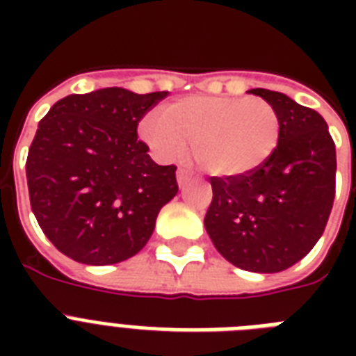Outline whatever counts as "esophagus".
Masks as SVG:
<instances>
[{
	"label": "esophagus",
	"mask_w": 356,
	"mask_h": 356,
	"mask_svg": "<svg viewBox=\"0 0 356 356\" xmlns=\"http://www.w3.org/2000/svg\"><path fill=\"white\" fill-rule=\"evenodd\" d=\"M190 177H192V173H190L188 170H184V168H179V170H177V183L181 184V186H184V184L188 183Z\"/></svg>",
	"instance_id": "esophagus-1"
}]
</instances>
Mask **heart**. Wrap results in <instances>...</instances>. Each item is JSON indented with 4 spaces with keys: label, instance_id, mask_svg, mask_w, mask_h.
<instances>
[{
    "label": "heart",
    "instance_id": "heart-1",
    "mask_svg": "<svg viewBox=\"0 0 356 356\" xmlns=\"http://www.w3.org/2000/svg\"><path fill=\"white\" fill-rule=\"evenodd\" d=\"M142 136L164 161L195 156L214 175L240 177L259 170L281 138V118L262 97L186 96L149 113Z\"/></svg>",
    "mask_w": 356,
    "mask_h": 356
}]
</instances>
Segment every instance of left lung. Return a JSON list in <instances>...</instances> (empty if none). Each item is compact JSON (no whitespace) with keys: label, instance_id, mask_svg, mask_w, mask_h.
<instances>
[{"label":"left lung","instance_id":"obj_1","mask_svg":"<svg viewBox=\"0 0 356 356\" xmlns=\"http://www.w3.org/2000/svg\"><path fill=\"white\" fill-rule=\"evenodd\" d=\"M275 107L273 155L240 177H211L205 229L236 268L277 273L303 259L325 231L337 190V149L327 122L281 92L253 88Z\"/></svg>","mask_w":356,"mask_h":356}]
</instances>
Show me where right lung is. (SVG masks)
I'll list each match as a JSON object with an SVG mask.
<instances>
[{
  "label": "right lung",
  "mask_w": 356,
  "mask_h": 356,
  "mask_svg": "<svg viewBox=\"0 0 356 356\" xmlns=\"http://www.w3.org/2000/svg\"><path fill=\"white\" fill-rule=\"evenodd\" d=\"M168 92L102 88L63 97L40 120L25 162L29 201L49 242L70 259L116 264L144 248L177 194V166H159L138 122Z\"/></svg>",
  "instance_id": "add662e5"
}]
</instances>
